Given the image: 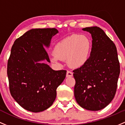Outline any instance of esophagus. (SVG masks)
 Masks as SVG:
<instances>
[{
  "instance_id": "34e87169",
  "label": "esophagus",
  "mask_w": 125,
  "mask_h": 125,
  "mask_svg": "<svg viewBox=\"0 0 125 125\" xmlns=\"http://www.w3.org/2000/svg\"><path fill=\"white\" fill-rule=\"evenodd\" d=\"M66 76L67 77H72V76H73V73H72L71 71H69V70H67V72Z\"/></svg>"
}]
</instances>
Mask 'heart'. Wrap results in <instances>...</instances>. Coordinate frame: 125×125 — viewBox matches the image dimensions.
<instances>
[{
    "instance_id": "1",
    "label": "heart",
    "mask_w": 125,
    "mask_h": 125,
    "mask_svg": "<svg viewBox=\"0 0 125 125\" xmlns=\"http://www.w3.org/2000/svg\"><path fill=\"white\" fill-rule=\"evenodd\" d=\"M91 51V42L87 36L73 34L65 37L55 45L51 60L55 63L60 60H67L69 66L78 68L88 61Z\"/></svg>"
}]
</instances>
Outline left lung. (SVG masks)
Segmentation results:
<instances>
[{
	"label": "left lung",
	"mask_w": 125,
	"mask_h": 125,
	"mask_svg": "<svg viewBox=\"0 0 125 125\" xmlns=\"http://www.w3.org/2000/svg\"><path fill=\"white\" fill-rule=\"evenodd\" d=\"M92 37L90 56L85 65L73 70L74 94L83 108L99 111L106 107L115 94L120 63L115 44L97 26L83 28Z\"/></svg>",
	"instance_id": "obj_1"
}]
</instances>
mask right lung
<instances>
[{
	"label": "right lung",
	"instance_id": "obj_1",
	"mask_svg": "<svg viewBox=\"0 0 125 125\" xmlns=\"http://www.w3.org/2000/svg\"><path fill=\"white\" fill-rule=\"evenodd\" d=\"M58 33L55 28L32 29L15 40L8 61L7 74L12 97L21 107L38 113L49 108L56 96V88L67 71H55L38 61L50 62L45 46Z\"/></svg>",
	"mask_w": 125,
	"mask_h": 125
}]
</instances>
